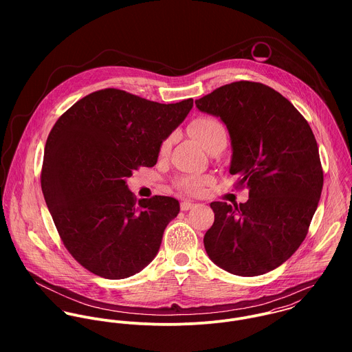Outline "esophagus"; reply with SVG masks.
<instances>
[{
  "instance_id": "34e87169",
  "label": "esophagus",
  "mask_w": 352,
  "mask_h": 352,
  "mask_svg": "<svg viewBox=\"0 0 352 352\" xmlns=\"http://www.w3.org/2000/svg\"><path fill=\"white\" fill-rule=\"evenodd\" d=\"M194 206H195V204L190 201H183L180 203V207H182L183 211H188V210H191Z\"/></svg>"
}]
</instances>
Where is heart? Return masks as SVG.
Instances as JSON below:
<instances>
[{"label": "heart", "mask_w": 352, "mask_h": 352, "mask_svg": "<svg viewBox=\"0 0 352 352\" xmlns=\"http://www.w3.org/2000/svg\"><path fill=\"white\" fill-rule=\"evenodd\" d=\"M190 130L192 133V135L201 142V146L207 151L214 142H217L218 140L226 138V130L223 127V124L215 119V118H210V116H201L195 119L191 124H190ZM172 144V137L166 138L162 145H161V153H166L170 148ZM208 179L206 176H199V175H186L183 177L179 179L177 186L180 190H183L184 192L188 194H197L201 191V187L207 182Z\"/></svg>", "instance_id": "obj_1"}]
</instances>
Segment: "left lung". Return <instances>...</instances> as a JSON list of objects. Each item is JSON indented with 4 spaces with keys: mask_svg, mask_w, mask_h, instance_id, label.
I'll use <instances>...</instances> for the list:
<instances>
[{
    "mask_svg": "<svg viewBox=\"0 0 352 352\" xmlns=\"http://www.w3.org/2000/svg\"><path fill=\"white\" fill-rule=\"evenodd\" d=\"M195 104L226 126L229 172L250 190L245 203H210L214 223L204 250L230 274L270 272L300 248L321 197L324 176L313 131L290 101L260 82H232Z\"/></svg>",
    "mask_w": 352,
    "mask_h": 352,
    "instance_id": "obj_1",
    "label": "left lung"
}]
</instances>
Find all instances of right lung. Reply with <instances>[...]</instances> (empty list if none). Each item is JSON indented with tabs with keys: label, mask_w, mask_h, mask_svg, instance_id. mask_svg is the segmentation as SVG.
Instances as JSON below:
<instances>
[{
	"label": "right lung",
	"mask_w": 352,
	"mask_h": 352,
	"mask_svg": "<svg viewBox=\"0 0 352 352\" xmlns=\"http://www.w3.org/2000/svg\"><path fill=\"white\" fill-rule=\"evenodd\" d=\"M192 105V99L160 104L109 88L77 101L54 124L42 191L65 247L88 271L124 279L158 253L179 201H137L127 179L157 164L162 142Z\"/></svg>",
	"instance_id": "add662e5"
}]
</instances>
